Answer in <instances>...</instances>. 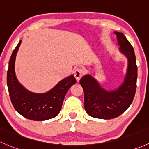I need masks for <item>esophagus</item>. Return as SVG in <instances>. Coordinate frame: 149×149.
Listing matches in <instances>:
<instances>
[{"mask_svg":"<svg viewBox=\"0 0 149 149\" xmlns=\"http://www.w3.org/2000/svg\"><path fill=\"white\" fill-rule=\"evenodd\" d=\"M73 74H74V76L76 79V80L79 81L80 80L81 78L82 77V76H83L84 70H82L81 68H77L74 70V72H73Z\"/></svg>","mask_w":149,"mask_h":149,"instance_id":"34e87169","label":"esophagus"}]
</instances>
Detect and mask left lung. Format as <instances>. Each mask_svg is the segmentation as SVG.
Listing matches in <instances>:
<instances>
[{"label":"left lung","mask_w":149,"mask_h":149,"mask_svg":"<svg viewBox=\"0 0 149 149\" xmlns=\"http://www.w3.org/2000/svg\"><path fill=\"white\" fill-rule=\"evenodd\" d=\"M114 33L120 47L119 51L128 62L123 82L116 89L107 90L90 74L84 75L80 80L84 95L85 111L97 119H111L120 116L131 105L136 91L138 68L134 49L123 33Z\"/></svg>","instance_id":"left-lung-1"}]
</instances>
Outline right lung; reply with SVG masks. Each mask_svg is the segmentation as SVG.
Returning a JSON list of instances; mask_svg holds the SVG:
<instances>
[{"label": "right lung", "instance_id": "1", "mask_svg": "<svg viewBox=\"0 0 149 149\" xmlns=\"http://www.w3.org/2000/svg\"><path fill=\"white\" fill-rule=\"evenodd\" d=\"M21 43L19 41L13 51L7 72V86L11 102L19 114L30 120L52 119L60 113L65 96L69 88L76 84V79L70 75L44 93H36L27 89L19 81L15 73L16 56Z\"/></svg>", "mask_w": 149, "mask_h": 149}]
</instances>
